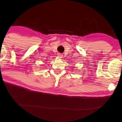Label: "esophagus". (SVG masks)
<instances>
[{
  "instance_id": "1",
  "label": "esophagus",
  "mask_w": 122,
  "mask_h": 122,
  "mask_svg": "<svg viewBox=\"0 0 122 122\" xmlns=\"http://www.w3.org/2000/svg\"><path fill=\"white\" fill-rule=\"evenodd\" d=\"M58 57H59V58H62L63 56H62V54L58 53Z\"/></svg>"
}]
</instances>
